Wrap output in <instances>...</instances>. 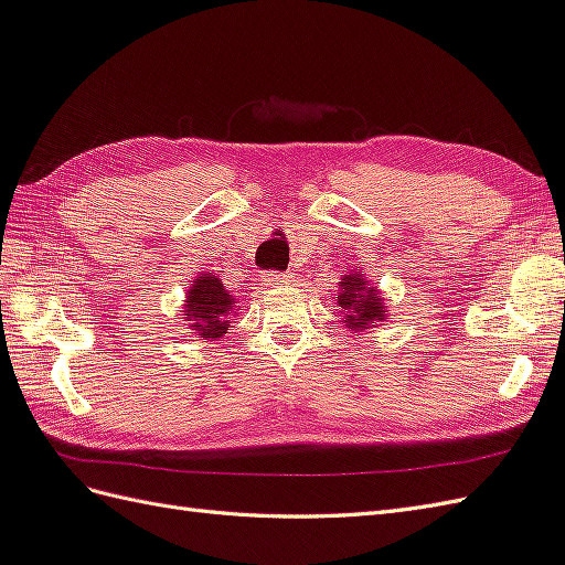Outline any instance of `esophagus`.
I'll return each instance as SVG.
<instances>
[{
	"mask_svg": "<svg viewBox=\"0 0 565 565\" xmlns=\"http://www.w3.org/2000/svg\"><path fill=\"white\" fill-rule=\"evenodd\" d=\"M265 281L269 286H284V284L291 281V277H288V274H281V271H271V274H267Z\"/></svg>",
	"mask_w": 565,
	"mask_h": 565,
	"instance_id": "obj_1",
	"label": "esophagus"
}]
</instances>
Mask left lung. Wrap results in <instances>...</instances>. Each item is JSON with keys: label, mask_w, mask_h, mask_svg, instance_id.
<instances>
[{"label": "left lung", "mask_w": 565, "mask_h": 565, "mask_svg": "<svg viewBox=\"0 0 565 565\" xmlns=\"http://www.w3.org/2000/svg\"><path fill=\"white\" fill-rule=\"evenodd\" d=\"M341 294L337 298L343 327L358 337V331L377 329L388 320V310L377 286H372L360 271L343 274L339 281Z\"/></svg>", "instance_id": "1"}]
</instances>
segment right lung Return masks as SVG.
Segmentation results:
<instances>
[{"mask_svg":"<svg viewBox=\"0 0 565 565\" xmlns=\"http://www.w3.org/2000/svg\"><path fill=\"white\" fill-rule=\"evenodd\" d=\"M234 310L236 298L226 291L220 277H214V271H207L188 286L181 320L200 341H216L226 334Z\"/></svg>","mask_w":565,"mask_h":565,"instance_id":"1","label":"right lung"}]
</instances>
